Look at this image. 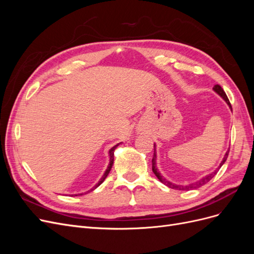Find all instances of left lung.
<instances>
[{
    "label": "left lung",
    "instance_id": "obj_1",
    "mask_svg": "<svg viewBox=\"0 0 254 254\" xmlns=\"http://www.w3.org/2000/svg\"><path fill=\"white\" fill-rule=\"evenodd\" d=\"M213 90H214L215 92H216V93H217L219 96H221L222 98H224V101L229 105L230 109L232 110V106H231V104H230V102H229V98L227 97V95H226V93H225V91L222 90V88L219 86V84H215L214 88H213ZM155 147H156V146H155ZM228 155H229V150L226 152V155H225L224 159H222L221 163H220L219 167L217 168L216 171L213 172V173H212V174H210V175H207V176L203 177L202 179H200V180L197 181V182H195V183H190V184H189V186H178V184H174V183L170 182L168 180H166L163 176H161V174L159 173L158 168H157V166H156V160H157L156 149H155V152H153V157H152V172H153V174H155V175L157 176V178H158L161 182H162L163 184H165V186H166V187H168V188L174 189V190H194V189L199 188V187H201V186H203V184H205V183L209 182V181L213 178V177L217 174V172H218L219 168L222 166V164H224V163L226 162V160H227V158H228Z\"/></svg>",
    "mask_w": 254,
    "mask_h": 254
}]
</instances>
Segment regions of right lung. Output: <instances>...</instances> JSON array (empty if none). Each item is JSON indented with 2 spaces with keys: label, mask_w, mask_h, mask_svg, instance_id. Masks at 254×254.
I'll list each match as a JSON object with an SVG mask.
<instances>
[{
  "label": "right lung",
  "mask_w": 254,
  "mask_h": 254,
  "mask_svg": "<svg viewBox=\"0 0 254 254\" xmlns=\"http://www.w3.org/2000/svg\"><path fill=\"white\" fill-rule=\"evenodd\" d=\"M119 146V144L118 145H115V146H113V147L109 150V165H108V167H107V170H106V172H105V174L103 175V177H102V179L98 181V183L96 184V186L93 188V189H91L90 190H88L87 193H89V191H91V190H93L94 189H96L97 187H99L101 186V184L104 182V180L106 179V177L108 176V174L110 173V171H111V168H112V165H113V161H114V150H115V148H117ZM87 193H84V194H87ZM80 195H83V193H81V194H78V195H75V196H80Z\"/></svg>",
  "instance_id": "obj_1"
}]
</instances>
